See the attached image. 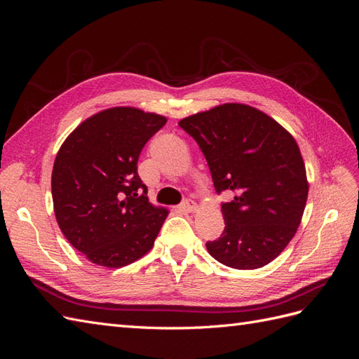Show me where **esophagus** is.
Segmentation results:
<instances>
[{
    "label": "esophagus",
    "mask_w": 359,
    "mask_h": 359,
    "mask_svg": "<svg viewBox=\"0 0 359 359\" xmlns=\"http://www.w3.org/2000/svg\"><path fill=\"white\" fill-rule=\"evenodd\" d=\"M180 210L182 212H193L194 210H196V203H194L191 199H186L180 203Z\"/></svg>",
    "instance_id": "1"
}]
</instances>
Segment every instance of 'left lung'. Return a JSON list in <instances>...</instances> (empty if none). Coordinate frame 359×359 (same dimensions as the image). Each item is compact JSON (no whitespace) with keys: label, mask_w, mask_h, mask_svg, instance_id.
Masks as SVG:
<instances>
[{"label":"left lung","mask_w":359,"mask_h":359,"mask_svg":"<svg viewBox=\"0 0 359 359\" xmlns=\"http://www.w3.org/2000/svg\"><path fill=\"white\" fill-rule=\"evenodd\" d=\"M180 127L196 140L222 203L224 231L206 243L210 255L236 269L274 260L295 235L309 184L299 148L286 130L255 107L226 103L184 118Z\"/></svg>","instance_id":"8db88e82"}]
</instances>
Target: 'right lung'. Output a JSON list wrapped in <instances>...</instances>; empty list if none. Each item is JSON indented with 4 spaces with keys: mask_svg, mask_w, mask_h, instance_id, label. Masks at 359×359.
<instances>
[{
    "mask_svg": "<svg viewBox=\"0 0 359 359\" xmlns=\"http://www.w3.org/2000/svg\"><path fill=\"white\" fill-rule=\"evenodd\" d=\"M168 119L135 107L93 115L58 151L53 210L69 243L95 265L119 268L153 247L168 211L148 202L137 160Z\"/></svg>",
    "mask_w": 359,
    "mask_h": 359,
    "instance_id": "1",
    "label": "right lung"
}]
</instances>
